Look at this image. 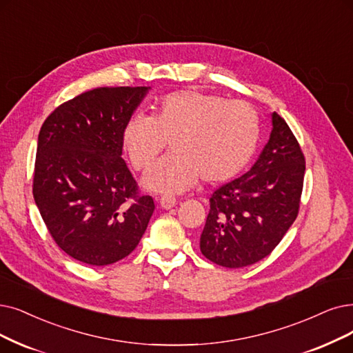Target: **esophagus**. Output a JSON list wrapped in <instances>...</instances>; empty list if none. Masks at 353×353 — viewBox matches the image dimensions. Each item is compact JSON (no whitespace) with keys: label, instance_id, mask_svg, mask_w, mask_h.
I'll return each mask as SVG.
<instances>
[{"label":"esophagus","instance_id":"1","mask_svg":"<svg viewBox=\"0 0 353 353\" xmlns=\"http://www.w3.org/2000/svg\"><path fill=\"white\" fill-rule=\"evenodd\" d=\"M176 204V200H175V196H171V195H163V196H161L159 199V205L162 207V208H172L174 205Z\"/></svg>","mask_w":353,"mask_h":353}]
</instances>
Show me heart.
Here are the masks:
<instances>
[{"label": "heart", "mask_w": 353, "mask_h": 353, "mask_svg": "<svg viewBox=\"0 0 353 353\" xmlns=\"http://www.w3.org/2000/svg\"><path fill=\"white\" fill-rule=\"evenodd\" d=\"M169 142L171 153L154 162L143 185L154 192L179 194L200 176L219 184L236 176L255 154L259 117L249 104L196 90L171 92L134 114L121 132L123 150L136 169L148 168Z\"/></svg>", "instance_id": "1"}]
</instances>
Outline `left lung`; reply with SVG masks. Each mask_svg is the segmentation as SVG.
Returning a JSON list of instances; mask_svg holds the SVG:
<instances>
[{
  "label": "left lung",
  "instance_id": "8db88e82",
  "mask_svg": "<svg viewBox=\"0 0 353 353\" xmlns=\"http://www.w3.org/2000/svg\"><path fill=\"white\" fill-rule=\"evenodd\" d=\"M272 130L249 171L217 188L200 237L203 255L224 268H243L270 255L297 219L304 154L285 120Z\"/></svg>",
  "mask_w": 353,
  "mask_h": 353
}]
</instances>
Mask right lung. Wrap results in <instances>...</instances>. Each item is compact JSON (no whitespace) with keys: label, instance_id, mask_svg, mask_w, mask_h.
I'll return each instance as SVG.
<instances>
[{"label":"right lung","instance_id":"obj_1","mask_svg":"<svg viewBox=\"0 0 353 353\" xmlns=\"http://www.w3.org/2000/svg\"><path fill=\"white\" fill-rule=\"evenodd\" d=\"M150 87L97 88L56 108L41 125L33 196L58 246L92 266L136 249L154 204L139 195L121 158V132Z\"/></svg>","mask_w":353,"mask_h":353}]
</instances>
